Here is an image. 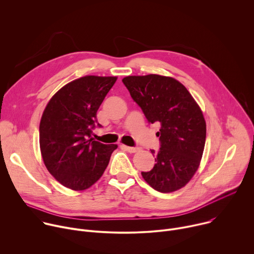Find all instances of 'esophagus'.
<instances>
[{
  "label": "esophagus",
  "instance_id": "esophagus-1",
  "mask_svg": "<svg viewBox=\"0 0 254 254\" xmlns=\"http://www.w3.org/2000/svg\"><path fill=\"white\" fill-rule=\"evenodd\" d=\"M123 148H124L126 151H127L128 153H135V152H137V151L139 150V148H137V147H127V146H123Z\"/></svg>",
  "mask_w": 254,
  "mask_h": 254
}]
</instances>
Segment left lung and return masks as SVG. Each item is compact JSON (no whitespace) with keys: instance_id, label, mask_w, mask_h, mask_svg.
Instances as JSON below:
<instances>
[{"instance_id":"obj_1","label":"left lung","mask_w":254,"mask_h":254,"mask_svg":"<svg viewBox=\"0 0 254 254\" xmlns=\"http://www.w3.org/2000/svg\"><path fill=\"white\" fill-rule=\"evenodd\" d=\"M133 101L150 124L160 123V149L155 166L141 172L144 181L161 193L184 187L196 173L205 146L206 123L187 88L172 77L149 74L123 79Z\"/></svg>"}]
</instances>
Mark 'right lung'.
<instances>
[{"label": "right lung", "instance_id": "right-lung-1", "mask_svg": "<svg viewBox=\"0 0 254 254\" xmlns=\"http://www.w3.org/2000/svg\"><path fill=\"white\" fill-rule=\"evenodd\" d=\"M117 77L84 76L63 86L48 102L39 127L49 173L64 187L82 191L102 176L117 144L93 140L96 113Z\"/></svg>", "mask_w": 254, "mask_h": 254}]
</instances>
